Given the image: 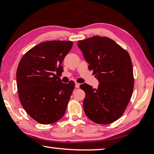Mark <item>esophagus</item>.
<instances>
[{
  "instance_id": "esophagus-1",
  "label": "esophagus",
  "mask_w": 154,
  "mask_h": 154,
  "mask_svg": "<svg viewBox=\"0 0 154 154\" xmlns=\"http://www.w3.org/2000/svg\"><path fill=\"white\" fill-rule=\"evenodd\" d=\"M80 86V84L78 83H75V87L76 88H79Z\"/></svg>"
}]
</instances>
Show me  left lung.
<instances>
[{
  "instance_id": "8db88e82",
  "label": "left lung",
  "mask_w": 154,
  "mask_h": 154,
  "mask_svg": "<svg viewBox=\"0 0 154 154\" xmlns=\"http://www.w3.org/2000/svg\"><path fill=\"white\" fill-rule=\"evenodd\" d=\"M89 70L99 82L96 89L80 85L85 93L84 112L99 124H110L124 114L133 93L134 79L128 51L107 37L93 36L77 42Z\"/></svg>"
}]
</instances>
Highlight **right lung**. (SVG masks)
I'll return each instance as SVG.
<instances>
[{"label": "right lung", "mask_w": 154, "mask_h": 154, "mask_svg": "<svg viewBox=\"0 0 154 154\" xmlns=\"http://www.w3.org/2000/svg\"><path fill=\"white\" fill-rule=\"evenodd\" d=\"M73 46L71 41L42 42L30 49L19 62L16 83L22 105L28 115L42 124L61 119L75 88L74 81L61 82V63Z\"/></svg>", "instance_id": "obj_1"}]
</instances>
